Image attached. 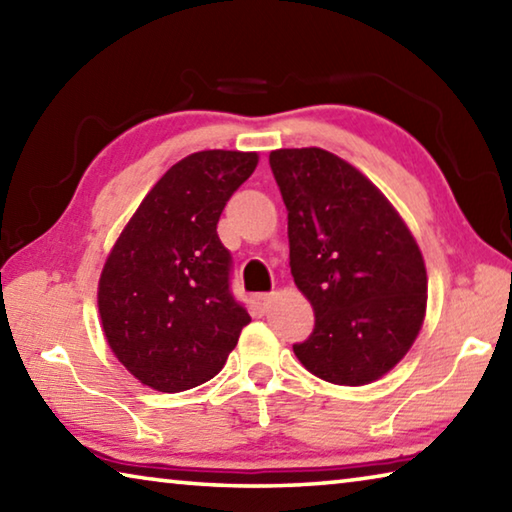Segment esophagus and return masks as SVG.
<instances>
[{"instance_id": "1", "label": "esophagus", "mask_w": 512, "mask_h": 512, "mask_svg": "<svg viewBox=\"0 0 512 512\" xmlns=\"http://www.w3.org/2000/svg\"><path fill=\"white\" fill-rule=\"evenodd\" d=\"M250 302H253L257 314H266V309L271 307V302H273V296L271 293H255V296L250 298Z\"/></svg>"}]
</instances>
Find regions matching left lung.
I'll list each match as a JSON object with an SVG mask.
<instances>
[{
	"label": "left lung",
	"instance_id": "obj_1",
	"mask_svg": "<svg viewBox=\"0 0 512 512\" xmlns=\"http://www.w3.org/2000/svg\"><path fill=\"white\" fill-rule=\"evenodd\" d=\"M268 162L289 212L293 282L316 316L293 352L332 384H370L409 352L422 327L420 248L386 196L339 155L280 149Z\"/></svg>",
	"mask_w": 512,
	"mask_h": 512
}]
</instances>
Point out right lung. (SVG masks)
Returning <instances> with one entry per match:
<instances>
[{
    "instance_id": "obj_1",
    "label": "right lung",
    "mask_w": 512,
    "mask_h": 512,
    "mask_svg": "<svg viewBox=\"0 0 512 512\" xmlns=\"http://www.w3.org/2000/svg\"><path fill=\"white\" fill-rule=\"evenodd\" d=\"M257 160L216 149L176 162L106 259L103 334L126 370L155 391L180 393L212 379L250 323L230 291L232 257L216 223Z\"/></svg>"
}]
</instances>
